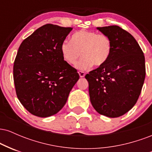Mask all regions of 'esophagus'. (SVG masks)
<instances>
[{
	"mask_svg": "<svg viewBox=\"0 0 152 152\" xmlns=\"http://www.w3.org/2000/svg\"><path fill=\"white\" fill-rule=\"evenodd\" d=\"M78 74H79V76L81 78H83L85 76V73L83 72V71H78Z\"/></svg>",
	"mask_w": 152,
	"mask_h": 152,
	"instance_id": "34e87169",
	"label": "esophagus"
}]
</instances>
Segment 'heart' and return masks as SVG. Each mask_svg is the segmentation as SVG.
Instances as JSON below:
<instances>
[{"instance_id": "b5f03b06", "label": "heart", "mask_w": 152, "mask_h": 152, "mask_svg": "<svg viewBox=\"0 0 152 152\" xmlns=\"http://www.w3.org/2000/svg\"><path fill=\"white\" fill-rule=\"evenodd\" d=\"M60 50L64 60L70 65L76 62L81 53L82 58L75 67L78 70L86 71L94 64L102 66L108 61L112 52V43L106 35L81 30L71 36V41H63Z\"/></svg>"}]
</instances>
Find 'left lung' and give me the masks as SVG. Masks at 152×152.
I'll return each instance as SVG.
<instances>
[{
	"mask_svg": "<svg viewBox=\"0 0 152 152\" xmlns=\"http://www.w3.org/2000/svg\"><path fill=\"white\" fill-rule=\"evenodd\" d=\"M111 39L112 52L108 61L85 78L90 101L99 114L121 116L137 103L145 78V58L135 38L119 26L98 27Z\"/></svg>",
	"mask_w": 152,
	"mask_h": 152,
	"instance_id": "8db88e82",
	"label": "left lung"
}]
</instances>
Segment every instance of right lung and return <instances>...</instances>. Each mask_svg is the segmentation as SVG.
<instances>
[{
    "label": "right lung",
    "mask_w": 152,
    "mask_h": 152,
    "mask_svg": "<svg viewBox=\"0 0 152 152\" xmlns=\"http://www.w3.org/2000/svg\"><path fill=\"white\" fill-rule=\"evenodd\" d=\"M72 29L46 24L19 47L13 66L15 91L22 105L33 115L44 118L57 114L79 78L60 50Z\"/></svg>",
    "instance_id": "add662e5"
}]
</instances>
